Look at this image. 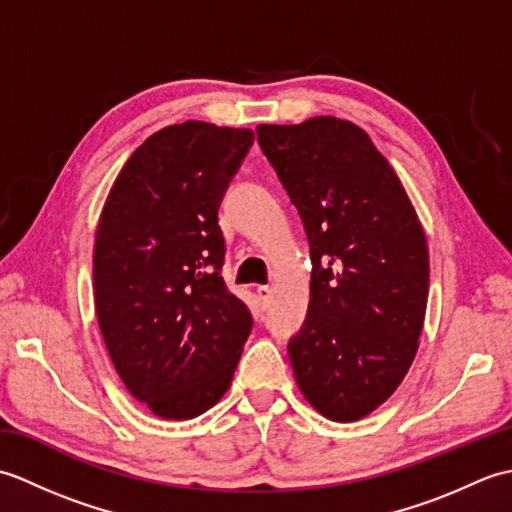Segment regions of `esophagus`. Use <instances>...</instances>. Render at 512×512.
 Returning <instances> with one entry per match:
<instances>
[{
	"label": "esophagus",
	"mask_w": 512,
	"mask_h": 512,
	"mask_svg": "<svg viewBox=\"0 0 512 512\" xmlns=\"http://www.w3.org/2000/svg\"><path fill=\"white\" fill-rule=\"evenodd\" d=\"M255 295H257L259 306L268 308V303H270V288H268V286H257V288H255Z\"/></svg>",
	"instance_id": "34e87169"
}]
</instances>
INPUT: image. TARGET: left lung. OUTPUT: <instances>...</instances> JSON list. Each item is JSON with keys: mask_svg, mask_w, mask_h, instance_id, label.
<instances>
[{"mask_svg": "<svg viewBox=\"0 0 512 512\" xmlns=\"http://www.w3.org/2000/svg\"><path fill=\"white\" fill-rule=\"evenodd\" d=\"M257 140L310 244V303L288 341L297 385L336 422L394 394L416 356L429 297V250L405 189L347 121L259 125Z\"/></svg>", "mask_w": 512, "mask_h": 512, "instance_id": "obj_1", "label": "left lung"}]
</instances>
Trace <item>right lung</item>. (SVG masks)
I'll return each mask as SVG.
<instances>
[{
	"label": "right lung",
	"instance_id": "obj_1",
	"mask_svg": "<svg viewBox=\"0 0 512 512\" xmlns=\"http://www.w3.org/2000/svg\"><path fill=\"white\" fill-rule=\"evenodd\" d=\"M250 129L187 121L149 136L118 173L94 242L107 352L136 400L189 420L231 387L253 328L222 277L217 211L253 147Z\"/></svg>",
	"mask_w": 512,
	"mask_h": 512
}]
</instances>
